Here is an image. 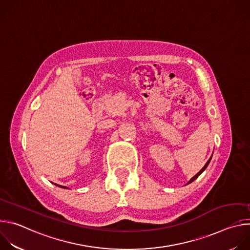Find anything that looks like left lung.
<instances>
[{"instance_id":"8db88e82","label":"left lung","mask_w":250,"mask_h":250,"mask_svg":"<svg viewBox=\"0 0 250 250\" xmlns=\"http://www.w3.org/2000/svg\"><path fill=\"white\" fill-rule=\"evenodd\" d=\"M211 156H212V155H211ZM211 156H210V157H209V159H208V160L207 161V163L205 164V166H204V167H203V168H202V169H201V170H200V171H199V172H198V173H197V174H196V175H195L194 177H192V178H191V179H190V181H189V182L187 183V185H188V184H190V183H192L193 181H195V180L197 179V178H198V177H199V176H200V175H201V174H202V173H203V172H204V171L206 170V168L208 167V164H209V162H210Z\"/></svg>"}]
</instances>
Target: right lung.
I'll list each match as a JSON object with an SVG mask.
<instances>
[{
	"label": "right lung",
	"mask_w": 250,
	"mask_h": 250,
	"mask_svg": "<svg viewBox=\"0 0 250 250\" xmlns=\"http://www.w3.org/2000/svg\"><path fill=\"white\" fill-rule=\"evenodd\" d=\"M56 186H58V187H60V188H63V189H69V188H67V187H65V186H59V185H57V184H55Z\"/></svg>",
	"instance_id": "obj_1"
}]
</instances>
